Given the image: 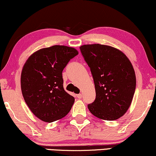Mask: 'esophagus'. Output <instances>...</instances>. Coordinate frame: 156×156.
<instances>
[{
	"mask_svg": "<svg viewBox=\"0 0 156 156\" xmlns=\"http://www.w3.org/2000/svg\"><path fill=\"white\" fill-rule=\"evenodd\" d=\"M76 96H77V98H82V94H78V95H77Z\"/></svg>",
	"mask_w": 156,
	"mask_h": 156,
	"instance_id": "1",
	"label": "esophagus"
}]
</instances>
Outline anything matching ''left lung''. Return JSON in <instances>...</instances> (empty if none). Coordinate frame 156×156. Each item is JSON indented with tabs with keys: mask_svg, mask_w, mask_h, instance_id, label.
<instances>
[{
	"mask_svg": "<svg viewBox=\"0 0 156 156\" xmlns=\"http://www.w3.org/2000/svg\"><path fill=\"white\" fill-rule=\"evenodd\" d=\"M80 50L95 85L96 99L88 109L99 119H119L129 109L135 94L136 77L131 62L122 51L108 45L85 44Z\"/></svg>",
	"mask_w": 156,
	"mask_h": 156,
	"instance_id": "left-lung-1",
	"label": "left lung"
}]
</instances>
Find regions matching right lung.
<instances>
[{
  "label": "right lung",
  "mask_w": 156,
  "mask_h": 156,
  "mask_svg": "<svg viewBox=\"0 0 156 156\" xmlns=\"http://www.w3.org/2000/svg\"><path fill=\"white\" fill-rule=\"evenodd\" d=\"M78 54L63 45L41 49L26 61L21 76L23 97L29 109L46 122L62 119L75 101L63 88L62 70L70 59Z\"/></svg>",
  "instance_id": "obj_1"
}]
</instances>
